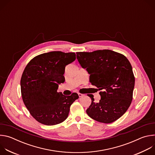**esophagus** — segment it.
I'll use <instances>...</instances> for the list:
<instances>
[{"mask_svg": "<svg viewBox=\"0 0 155 155\" xmlns=\"http://www.w3.org/2000/svg\"><path fill=\"white\" fill-rule=\"evenodd\" d=\"M78 96H79V97H83V96H84V94H81V93H78Z\"/></svg>", "mask_w": 155, "mask_h": 155, "instance_id": "1", "label": "esophagus"}]
</instances>
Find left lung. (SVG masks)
<instances>
[{"mask_svg":"<svg viewBox=\"0 0 155 155\" xmlns=\"http://www.w3.org/2000/svg\"><path fill=\"white\" fill-rule=\"evenodd\" d=\"M81 68L90 74V81L99 91L101 100L86 110L90 117L99 122L112 123L120 118L129 107L135 84L130 63L124 55L110 50L77 52Z\"/></svg>","mask_w":155,"mask_h":155,"instance_id":"left-lung-1","label":"left lung"}]
</instances>
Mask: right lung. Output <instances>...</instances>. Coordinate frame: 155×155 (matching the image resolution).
<instances>
[{"instance_id": "obj_1", "label": "right lung", "mask_w": 155, "mask_h": 155, "mask_svg": "<svg viewBox=\"0 0 155 155\" xmlns=\"http://www.w3.org/2000/svg\"><path fill=\"white\" fill-rule=\"evenodd\" d=\"M75 53L51 51L34 58L26 65L21 78V91L25 105L39 123L55 125L69 115L72 104L78 95L65 96L58 93L65 81V66L74 62Z\"/></svg>"}]
</instances>
